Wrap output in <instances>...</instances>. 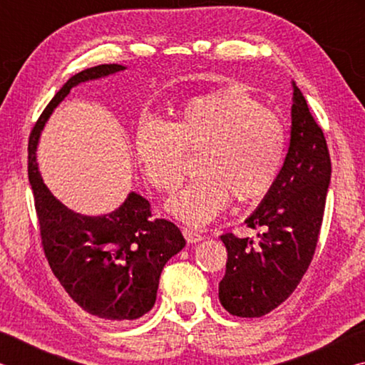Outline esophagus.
Segmentation results:
<instances>
[{"label":"esophagus","instance_id":"obj_1","mask_svg":"<svg viewBox=\"0 0 365 365\" xmlns=\"http://www.w3.org/2000/svg\"><path fill=\"white\" fill-rule=\"evenodd\" d=\"M183 237L187 238L188 243H200L205 240V237H202L201 233H197L196 230H193V228H183Z\"/></svg>","mask_w":365,"mask_h":365}]
</instances>
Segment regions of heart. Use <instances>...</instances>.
<instances>
[{
    "label": "heart",
    "mask_w": 365,
    "mask_h": 365,
    "mask_svg": "<svg viewBox=\"0 0 365 365\" xmlns=\"http://www.w3.org/2000/svg\"><path fill=\"white\" fill-rule=\"evenodd\" d=\"M135 158L153 188L172 193L183 178L185 153H196L200 175L172 196L168 211L201 227L227 207L262 197L279 177L287 132L274 110L242 86L188 98L163 123L145 119L133 133Z\"/></svg>",
    "instance_id": "1"
}]
</instances>
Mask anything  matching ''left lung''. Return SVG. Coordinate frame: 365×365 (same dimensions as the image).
Returning a JSON list of instances; mask_svg holds the SVG:
<instances>
[{
	"mask_svg": "<svg viewBox=\"0 0 365 365\" xmlns=\"http://www.w3.org/2000/svg\"><path fill=\"white\" fill-rule=\"evenodd\" d=\"M293 83L289 146L275 183L245 222L257 242L222 235L227 270L219 299L232 316L262 317L279 307L311 264L322 227L331 163L322 128Z\"/></svg>",
	"mask_w": 365,
	"mask_h": 365,
	"instance_id": "8db88e82",
	"label": "left lung"
}]
</instances>
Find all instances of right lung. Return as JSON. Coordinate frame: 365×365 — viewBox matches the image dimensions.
<instances>
[{
  "mask_svg": "<svg viewBox=\"0 0 365 365\" xmlns=\"http://www.w3.org/2000/svg\"><path fill=\"white\" fill-rule=\"evenodd\" d=\"M120 71L125 66L101 64L71 77L43 110L29 138V182L49 267L83 311L110 322L135 320L151 311L160 272L183 250V235L169 220L151 219L150 201L135 191L109 214L73 212L43 183L36 146L49 115L73 86Z\"/></svg>",
  "mask_w": 365,
  "mask_h": 365,
  "instance_id": "obj_1",
  "label": "right lung"
}]
</instances>
